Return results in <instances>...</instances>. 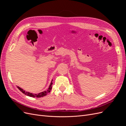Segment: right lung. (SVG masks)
<instances>
[{"label": "right lung", "mask_w": 126, "mask_h": 126, "mask_svg": "<svg viewBox=\"0 0 126 126\" xmlns=\"http://www.w3.org/2000/svg\"><path fill=\"white\" fill-rule=\"evenodd\" d=\"M52 80H51L50 86H49L48 89L47 90H45L44 91H43V92L40 93L39 94H33V93H31L29 92H27V91H25L24 90H23L22 89H21L20 87H19V86H17V87L19 89V90H20L21 92L24 94H25L27 95V96L31 97H36V98H40V97H43L44 96H46V95L49 93L50 92V90H51L52 88Z\"/></svg>", "instance_id": "1"}]
</instances>
